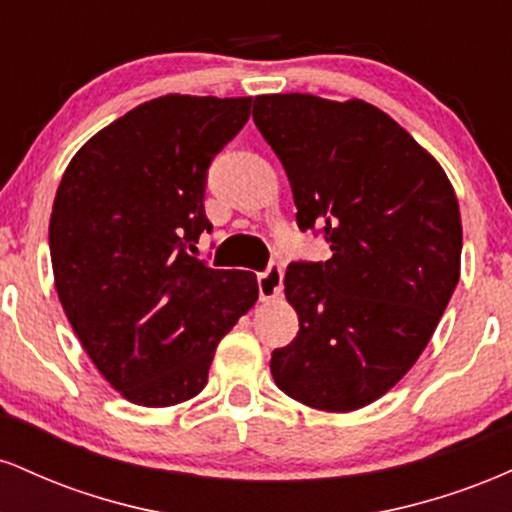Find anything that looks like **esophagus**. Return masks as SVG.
Segmentation results:
<instances>
[{
	"instance_id": "34e87169",
	"label": "esophagus",
	"mask_w": 512,
	"mask_h": 512,
	"mask_svg": "<svg viewBox=\"0 0 512 512\" xmlns=\"http://www.w3.org/2000/svg\"><path fill=\"white\" fill-rule=\"evenodd\" d=\"M281 286H284V267L279 262L269 264L267 272L257 276V289H260L262 301H274L281 293Z\"/></svg>"
}]
</instances>
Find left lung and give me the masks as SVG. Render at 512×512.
I'll list each match as a JSON object with an SVG mask.
<instances>
[{
  "label": "left lung",
  "instance_id": "8db88e82",
  "mask_svg": "<svg viewBox=\"0 0 512 512\" xmlns=\"http://www.w3.org/2000/svg\"><path fill=\"white\" fill-rule=\"evenodd\" d=\"M252 120L289 175L298 228L332 250L286 269L301 330L274 349V383L313 409H361L414 366L460 281L455 190L370 103L274 93L255 98Z\"/></svg>",
  "mask_w": 512,
  "mask_h": 512
}]
</instances>
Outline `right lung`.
I'll return each instance as SVG.
<instances>
[{
  "label": "right lung",
  "instance_id": "right-lung-1",
  "mask_svg": "<svg viewBox=\"0 0 512 512\" xmlns=\"http://www.w3.org/2000/svg\"><path fill=\"white\" fill-rule=\"evenodd\" d=\"M252 98L137 105L76 151L50 216L55 289L93 366L122 397L173 407L207 385L223 334L257 301V276L197 260L207 170Z\"/></svg>",
  "mask_w": 512,
  "mask_h": 512
}]
</instances>
